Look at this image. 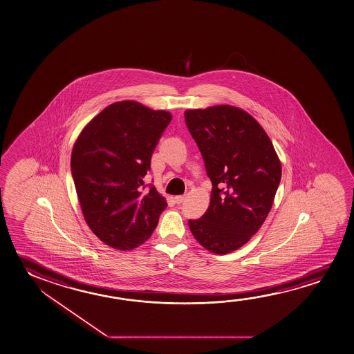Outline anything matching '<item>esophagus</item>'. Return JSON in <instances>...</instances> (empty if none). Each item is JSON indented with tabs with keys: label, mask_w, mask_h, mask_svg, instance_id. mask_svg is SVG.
<instances>
[{
	"label": "esophagus",
	"mask_w": 354,
	"mask_h": 354,
	"mask_svg": "<svg viewBox=\"0 0 354 354\" xmlns=\"http://www.w3.org/2000/svg\"><path fill=\"white\" fill-rule=\"evenodd\" d=\"M185 196H174V202L177 203V204H182V203L185 202Z\"/></svg>",
	"instance_id": "1"
}]
</instances>
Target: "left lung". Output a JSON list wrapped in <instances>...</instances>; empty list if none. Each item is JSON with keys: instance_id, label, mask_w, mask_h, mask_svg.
I'll return each instance as SVG.
<instances>
[{"instance_id": "8db88e82", "label": "left lung", "mask_w": 354, "mask_h": 354, "mask_svg": "<svg viewBox=\"0 0 354 354\" xmlns=\"http://www.w3.org/2000/svg\"><path fill=\"white\" fill-rule=\"evenodd\" d=\"M185 118L213 185L207 212L188 225L204 248L226 254L243 246L270 214L281 161L270 136L241 108L188 109Z\"/></svg>"}]
</instances>
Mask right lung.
I'll return each mask as SVG.
<instances>
[{
	"mask_svg": "<svg viewBox=\"0 0 354 354\" xmlns=\"http://www.w3.org/2000/svg\"><path fill=\"white\" fill-rule=\"evenodd\" d=\"M171 113L139 102H115L75 141L71 172L84 220L108 246L129 251L151 236L167 207L153 185L145 189L151 155Z\"/></svg>",
	"mask_w": 354,
	"mask_h": 354,
	"instance_id": "1",
	"label": "right lung"
}]
</instances>
